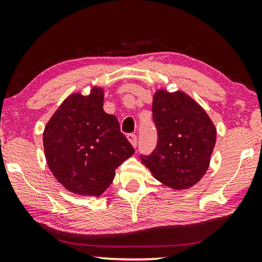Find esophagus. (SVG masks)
<instances>
[{
    "label": "esophagus",
    "mask_w": 262,
    "mask_h": 262,
    "mask_svg": "<svg viewBox=\"0 0 262 262\" xmlns=\"http://www.w3.org/2000/svg\"><path fill=\"white\" fill-rule=\"evenodd\" d=\"M127 138H128V140L132 143V145H133L134 148H135V146H137V144H138V138H137V135L133 134V133H130V134L127 135Z\"/></svg>",
    "instance_id": "34e87169"
}]
</instances>
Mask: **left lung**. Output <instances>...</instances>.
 I'll use <instances>...</instances> for the list:
<instances>
[{"mask_svg":"<svg viewBox=\"0 0 262 262\" xmlns=\"http://www.w3.org/2000/svg\"><path fill=\"white\" fill-rule=\"evenodd\" d=\"M158 144L141 162L156 180L181 189L200 181L209 166L217 132L208 114L183 92L160 90L152 101Z\"/></svg>","mask_w":262,"mask_h":262,"instance_id":"8db88e82","label":"left lung"}]
</instances>
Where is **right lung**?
<instances>
[{"mask_svg": "<svg viewBox=\"0 0 262 262\" xmlns=\"http://www.w3.org/2000/svg\"><path fill=\"white\" fill-rule=\"evenodd\" d=\"M44 151L56 180L76 194L100 196L134 154L118 119L103 111V90L69 96L48 122Z\"/></svg>", "mask_w": 262, "mask_h": 262, "instance_id": "add662e5", "label": "right lung"}]
</instances>
